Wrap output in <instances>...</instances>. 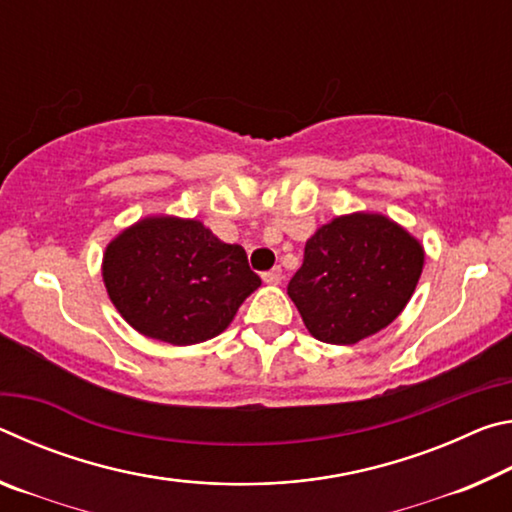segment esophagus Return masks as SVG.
I'll return each mask as SVG.
<instances>
[{"instance_id": "obj_1", "label": "esophagus", "mask_w": 512, "mask_h": 512, "mask_svg": "<svg viewBox=\"0 0 512 512\" xmlns=\"http://www.w3.org/2000/svg\"><path fill=\"white\" fill-rule=\"evenodd\" d=\"M262 280H264L266 284H280V282H282V268L275 266V268H271V271L262 273Z\"/></svg>"}]
</instances>
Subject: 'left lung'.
<instances>
[{
	"instance_id": "1",
	"label": "left lung",
	"mask_w": 512,
	"mask_h": 512,
	"mask_svg": "<svg viewBox=\"0 0 512 512\" xmlns=\"http://www.w3.org/2000/svg\"><path fill=\"white\" fill-rule=\"evenodd\" d=\"M422 262V246L386 216H339L307 241L287 291L311 336L352 345L400 316Z\"/></svg>"
}]
</instances>
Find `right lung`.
<instances>
[{
    "label": "right lung",
    "instance_id": "right-lung-1",
    "mask_svg": "<svg viewBox=\"0 0 512 512\" xmlns=\"http://www.w3.org/2000/svg\"><path fill=\"white\" fill-rule=\"evenodd\" d=\"M103 282L137 332L171 345L221 334L262 280L246 250L203 223L155 216L121 232L103 255Z\"/></svg>",
    "mask_w": 512,
    "mask_h": 512
}]
</instances>
